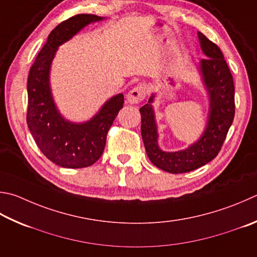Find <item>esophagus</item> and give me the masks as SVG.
<instances>
[{
	"mask_svg": "<svg viewBox=\"0 0 257 257\" xmlns=\"http://www.w3.org/2000/svg\"><path fill=\"white\" fill-rule=\"evenodd\" d=\"M145 96H146V87H145L143 84H141V85L134 87L133 90L128 93L127 101L130 104H138L139 102H142L145 99Z\"/></svg>",
	"mask_w": 257,
	"mask_h": 257,
	"instance_id": "esophagus-1",
	"label": "esophagus"
}]
</instances>
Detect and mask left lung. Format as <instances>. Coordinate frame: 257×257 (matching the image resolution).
Returning a JSON list of instances; mask_svg holds the SVG:
<instances>
[{"label": "left lung", "instance_id": "8db88e82", "mask_svg": "<svg viewBox=\"0 0 257 257\" xmlns=\"http://www.w3.org/2000/svg\"><path fill=\"white\" fill-rule=\"evenodd\" d=\"M200 47L206 58L197 69L206 88L209 110L206 127L197 142L177 152H165L158 145V128L153 103L156 93L142 106V137L147 156L158 169L173 174L186 173L206 165L218 155L235 115V86L221 50L201 32Z\"/></svg>", "mask_w": 257, "mask_h": 257}]
</instances>
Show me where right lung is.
<instances>
[{
  "label": "right lung",
  "mask_w": 257,
  "mask_h": 257,
  "mask_svg": "<svg viewBox=\"0 0 257 257\" xmlns=\"http://www.w3.org/2000/svg\"><path fill=\"white\" fill-rule=\"evenodd\" d=\"M104 19L77 15L59 23L49 34L28 76V128L41 153L65 169H82L99 160L109 129L123 106V94L119 93L105 101L90 120L73 122L60 113L50 87L51 63L59 46L86 26Z\"/></svg>",
  "instance_id": "right-lung-1"
}]
</instances>
